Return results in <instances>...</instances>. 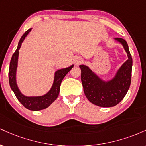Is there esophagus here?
Returning a JSON list of instances; mask_svg holds the SVG:
<instances>
[{
	"label": "esophagus",
	"instance_id": "obj_1",
	"mask_svg": "<svg viewBox=\"0 0 146 146\" xmlns=\"http://www.w3.org/2000/svg\"><path fill=\"white\" fill-rule=\"evenodd\" d=\"M82 61V60L80 59V58H79V59H78V60H76V62H77V64H79V63L81 62Z\"/></svg>",
	"mask_w": 146,
	"mask_h": 146
}]
</instances>
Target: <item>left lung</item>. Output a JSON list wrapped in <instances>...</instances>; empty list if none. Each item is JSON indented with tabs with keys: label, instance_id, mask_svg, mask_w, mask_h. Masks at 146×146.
<instances>
[{
	"label": "left lung",
	"instance_id": "left-lung-1",
	"mask_svg": "<svg viewBox=\"0 0 146 146\" xmlns=\"http://www.w3.org/2000/svg\"><path fill=\"white\" fill-rule=\"evenodd\" d=\"M123 45L128 53V59L122 64L114 78L108 82L103 81L88 66L80 65L81 80L84 92L89 101L102 107H112L123 100L131 83L132 58L125 40L115 38Z\"/></svg>",
	"mask_w": 146,
	"mask_h": 146
}]
</instances>
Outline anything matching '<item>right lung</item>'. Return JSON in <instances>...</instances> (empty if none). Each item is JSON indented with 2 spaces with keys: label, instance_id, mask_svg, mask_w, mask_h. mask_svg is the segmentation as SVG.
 <instances>
[{
  "label": "right lung",
  "instance_id": "right-lung-1",
  "mask_svg": "<svg viewBox=\"0 0 146 146\" xmlns=\"http://www.w3.org/2000/svg\"><path fill=\"white\" fill-rule=\"evenodd\" d=\"M31 28L25 31V33L23 35L19 42H18V47L16 48V51L14 52L12 57H11L9 68V82L11 90L14 91L18 101L27 109L33 110V111H38V110L46 108L56 100L58 95H59L62 81L65 75L67 74L68 72L71 71V68L73 67V65H71V66L68 68L58 70L55 73L54 82H53V86H52L51 90L44 95L38 97H27L22 94L18 89L16 80L18 58V54H19V49L21 46L22 42L24 41L25 37L27 36V34L31 31Z\"/></svg>",
  "mask_w": 146,
  "mask_h": 146
}]
</instances>
